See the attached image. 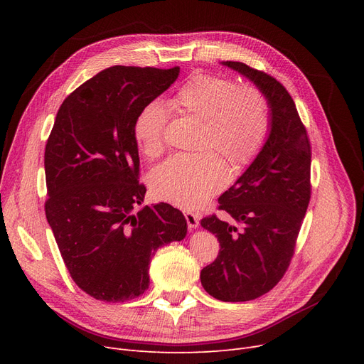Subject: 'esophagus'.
Segmentation results:
<instances>
[{"label":"esophagus","instance_id":"34e87169","mask_svg":"<svg viewBox=\"0 0 364 364\" xmlns=\"http://www.w3.org/2000/svg\"><path fill=\"white\" fill-rule=\"evenodd\" d=\"M184 217H186V221H187V224H188L190 230H193V228H196V227L199 225V215H198V214L186 213Z\"/></svg>","mask_w":364,"mask_h":364}]
</instances>
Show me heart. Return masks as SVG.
<instances>
[{
  "instance_id": "obj_1",
  "label": "heart",
  "mask_w": 364,
  "mask_h": 364,
  "mask_svg": "<svg viewBox=\"0 0 364 364\" xmlns=\"http://www.w3.org/2000/svg\"><path fill=\"white\" fill-rule=\"evenodd\" d=\"M168 106L202 124L195 155H176L150 176L153 196L184 209L205 203L225 184L227 172L239 174L262 149L270 128L269 105L262 92L221 75L196 73L187 80ZM166 112L158 102L140 109L132 136L149 159L164 151Z\"/></svg>"
}]
</instances>
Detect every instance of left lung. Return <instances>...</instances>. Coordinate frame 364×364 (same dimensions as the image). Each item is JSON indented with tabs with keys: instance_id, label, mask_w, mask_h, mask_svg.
Wrapping results in <instances>:
<instances>
[{
	"instance_id": "1",
	"label": "left lung",
	"mask_w": 364,
	"mask_h": 364,
	"mask_svg": "<svg viewBox=\"0 0 364 364\" xmlns=\"http://www.w3.org/2000/svg\"><path fill=\"white\" fill-rule=\"evenodd\" d=\"M251 80L270 107V134L218 209L242 228L217 215L200 225L220 242L217 259L200 272L203 289L224 302L255 299L280 282L291 264L311 198V146L296 106L276 78L242 62H223Z\"/></svg>"
}]
</instances>
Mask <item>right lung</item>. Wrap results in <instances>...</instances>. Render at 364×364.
Listing matches in <instances>:
<instances>
[{
  "label": "right lung",
  "instance_id": "right-lung-1",
  "mask_svg": "<svg viewBox=\"0 0 364 364\" xmlns=\"http://www.w3.org/2000/svg\"><path fill=\"white\" fill-rule=\"evenodd\" d=\"M180 68L112 66L70 92L46 144V217L66 269L90 296L125 302L149 288L158 247L183 240L177 208H141L132 124L143 106L177 80Z\"/></svg>",
  "mask_w": 364,
  "mask_h": 364
}]
</instances>
